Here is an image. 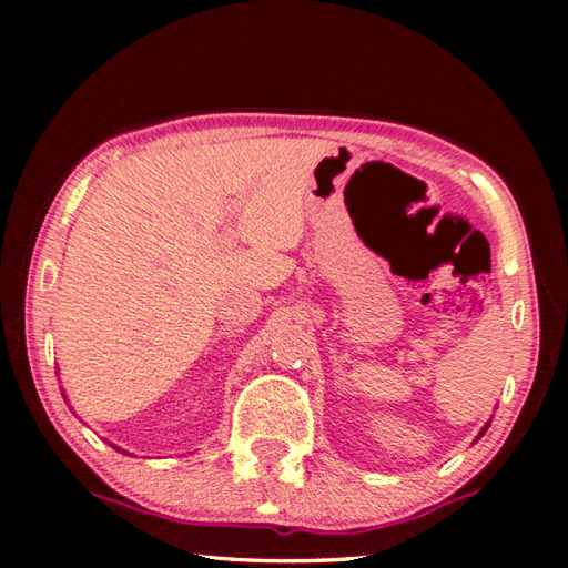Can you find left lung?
I'll return each mask as SVG.
<instances>
[{"label": "left lung", "instance_id": "left-lung-1", "mask_svg": "<svg viewBox=\"0 0 568 568\" xmlns=\"http://www.w3.org/2000/svg\"><path fill=\"white\" fill-rule=\"evenodd\" d=\"M484 430H486V428H484ZM484 430H480V434H484Z\"/></svg>", "mask_w": 568, "mask_h": 568}]
</instances>
